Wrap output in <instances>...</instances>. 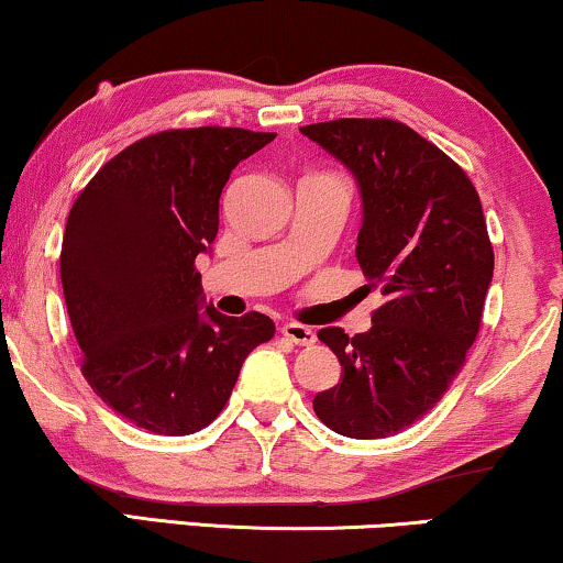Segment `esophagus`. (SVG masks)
<instances>
[{"mask_svg":"<svg viewBox=\"0 0 563 563\" xmlns=\"http://www.w3.org/2000/svg\"><path fill=\"white\" fill-rule=\"evenodd\" d=\"M282 335L295 345H312L314 341H318L314 330L307 325H299V322H287V325L282 328Z\"/></svg>","mask_w":563,"mask_h":563,"instance_id":"1","label":"esophagus"}]
</instances>
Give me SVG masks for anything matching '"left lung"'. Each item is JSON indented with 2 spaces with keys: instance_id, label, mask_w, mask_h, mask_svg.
Masks as SVG:
<instances>
[{
  "instance_id": "obj_1",
  "label": "left lung",
  "mask_w": 563,
  "mask_h": 563,
  "mask_svg": "<svg viewBox=\"0 0 563 563\" xmlns=\"http://www.w3.org/2000/svg\"><path fill=\"white\" fill-rule=\"evenodd\" d=\"M358 181L356 258L384 305L366 333L322 328L341 382L314 395L335 433L397 435L433 410L482 325L495 251L479 195L456 161L397 120L343 118L299 128Z\"/></svg>"
}]
</instances>
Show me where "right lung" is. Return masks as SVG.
Returning <instances> with one entry per match:
<instances>
[{
    "label": "right lung",
    "instance_id": "1",
    "mask_svg": "<svg viewBox=\"0 0 563 563\" xmlns=\"http://www.w3.org/2000/svg\"><path fill=\"white\" fill-rule=\"evenodd\" d=\"M274 137L212 125L148 135L107 161L68 212L60 282L81 374L137 428H207L245 356L274 338L266 314L202 308L195 266L218 235L230 172Z\"/></svg>",
    "mask_w": 563,
    "mask_h": 563
}]
</instances>
